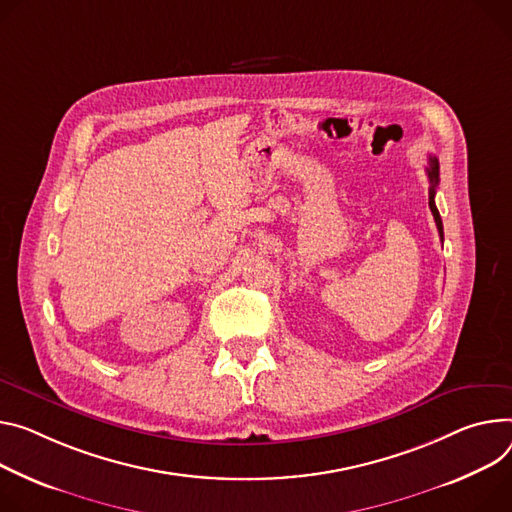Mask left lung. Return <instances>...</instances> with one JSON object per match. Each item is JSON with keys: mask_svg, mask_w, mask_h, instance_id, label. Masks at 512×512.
<instances>
[{"mask_svg": "<svg viewBox=\"0 0 512 512\" xmlns=\"http://www.w3.org/2000/svg\"><path fill=\"white\" fill-rule=\"evenodd\" d=\"M427 175H429V181H431V190H429V208L433 212V218H435V224H437V230H439V237L443 241V222H441V216H439V210L435 206V190L439 185V161L435 157L429 159V167H427Z\"/></svg>", "mask_w": 512, "mask_h": 512, "instance_id": "1", "label": "left lung"}]
</instances>
